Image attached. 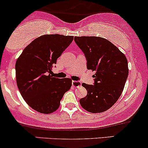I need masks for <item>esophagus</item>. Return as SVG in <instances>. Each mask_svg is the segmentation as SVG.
I'll return each instance as SVG.
<instances>
[{"mask_svg":"<svg viewBox=\"0 0 148 148\" xmlns=\"http://www.w3.org/2000/svg\"><path fill=\"white\" fill-rule=\"evenodd\" d=\"M72 84L73 87H79V86H81L82 83H81L80 82H79V81H73Z\"/></svg>","mask_w":148,"mask_h":148,"instance_id":"34e87169","label":"esophagus"}]
</instances>
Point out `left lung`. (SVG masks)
<instances>
[{"instance_id":"8db88e82","label":"left lung","mask_w":148,"mask_h":148,"mask_svg":"<svg viewBox=\"0 0 148 148\" xmlns=\"http://www.w3.org/2000/svg\"><path fill=\"white\" fill-rule=\"evenodd\" d=\"M74 40L85 55L87 69L96 71L94 85L82 83L87 94L79 103L89 112H104L117 102L123 92L129 75L127 57L103 38L76 36Z\"/></svg>"}]
</instances>
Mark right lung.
I'll return each mask as SVG.
<instances>
[{"instance_id":"add662e5","label":"right lung","mask_w":148,"mask_h":148,"mask_svg":"<svg viewBox=\"0 0 148 148\" xmlns=\"http://www.w3.org/2000/svg\"><path fill=\"white\" fill-rule=\"evenodd\" d=\"M73 40V36L44 35L33 40L16 62V79L23 99L31 108L50 114L59 108L63 96L71 89V78L50 75L53 65Z\"/></svg>"}]
</instances>
